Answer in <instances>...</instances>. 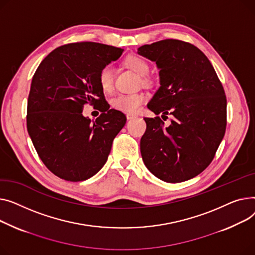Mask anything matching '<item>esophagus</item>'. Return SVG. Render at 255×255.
<instances>
[{
	"instance_id": "obj_1",
	"label": "esophagus",
	"mask_w": 255,
	"mask_h": 255,
	"mask_svg": "<svg viewBox=\"0 0 255 255\" xmlns=\"http://www.w3.org/2000/svg\"><path fill=\"white\" fill-rule=\"evenodd\" d=\"M137 117V115L136 114H132V113H127V118L128 119H132V118H136Z\"/></svg>"
}]
</instances>
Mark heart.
<instances>
[{
    "label": "heart",
    "mask_w": 255,
    "mask_h": 255,
    "mask_svg": "<svg viewBox=\"0 0 255 255\" xmlns=\"http://www.w3.org/2000/svg\"><path fill=\"white\" fill-rule=\"evenodd\" d=\"M125 66L130 69L132 72L136 73L138 76L142 77L141 81L143 84L147 83L146 75L149 73V65L145 59L139 55H128L126 57ZM99 84L104 93H109L112 91L113 87V69L111 66H104L98 75ZM146 96L142 93L136 94H128V95H118L112 99L111 105L112 107L116 110L128 112V113H134L137 112L142 104L145 102Z\"/></svg>",
    "instance_id": "heart-1"
}]
</instances>
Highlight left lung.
<instances>
[{
  "label": "left lung",
  "instance_id": "left-lung-1",
  "mask_svg": "<svg viewBox=\"0 0 255 255\" xmlns=\"http://www.w3.org/2000/svg\"><path fill=\"white\" fill-rule=\"evenodd\" d=\"M154 62L159 87L147 107L140 143L146 168L160 180L179 183L198 176L212 161L227 127V98L208 57L192 44L167 39L138 48ZM168 118V117H167Z\"/></svg>",
  "mask_w": 255,
  "mask_h": 255
}]
</instances>
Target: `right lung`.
<instances>
[{"label":"right lung","instance_id":"add662e5","mask_svg":"<svg viewBox=\"0 0 255 255\" xmlns=\"http://www.w3.org/2000/svg\"><path fill=\"white\" fill-rule=\"evenodd\" d=\"M123 52L96 42L72 43L51 51L35 72L27 100V131L41 160L57 177L84 181L106 163L127 117L110 109L98 75ZM86 102L96 107L107 103L96 122L82 114Z\"/></svg>","mask_w":255,"mask_h":255}]
</instances>
